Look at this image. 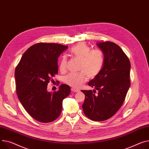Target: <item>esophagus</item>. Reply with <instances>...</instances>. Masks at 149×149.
I'll return each instance as SVG.
<instances>
[{"mask_svg": "<svg viewBox=\"0 0 149 149\" xmlns=\"http://www.w3.org/2000/svg\"><path fill=\"white\" fill-rule=\"evenodd\" d=\"M71 91L73 92H80V90L79 89H77V88H71Z\"/></svg>", "mask_w": 149, "mask_h": 149, "instance_id": "obj_1", "label": "esophagus"}]
</instances>
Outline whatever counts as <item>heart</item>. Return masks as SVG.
<instances>
[{"label":"heart","mask_w":149,"mask_h":149,"mask_svg":"<svg viewBox=\"0 0 149 149\" xmlns=\"http://www.w3.org/2000/svg\"><path fill=\"white\" fill-rule=\"evenodd\" d=\"M71 54L80 61L78 73H70L64 78L66 84L77 88L84 83L87 78H95L102 70L104 63V54L100 49H91L84 43H79L71 50ZM67 68V58L63 56L59 64V68L64 71Z\"/></svg>","instance_id":"b5f03b06"}]
</instances>
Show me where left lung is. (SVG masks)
I'll use <instances>...</instances> for the list:
<instances>
[{"label":"left lung","instance_id":"obj_1","mask_svg":"<svg viewBox=\"0 0 149 149\" xmlns=\"http://www.w3.org/2000/svg\"><path fill=\"white\" fill-rule=\"evenodd\" d=\"M97 45L104 53V63L100 73L88 83L95 89L81 91L85 95L82 107L91 120L104 121L113 117L125 100L131 85V63L116 44L106 41ZM96 90L98 93L95 94Z\"/></svg>","mask_w":149,"mask_h":149}]
</instances>
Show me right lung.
Segmentation results:
<instances>
[{
    "label": "right lung",
    "instance_id": "1",
    "mask_svg": "<svg viewBox=\"0 0 149 149\" xmlns=\"http://www.w3.org/2000/svg\"><path fill=\"white\" fill-rule=\"evenodd\" d=\"M67 48L54 43L36 44L25 52L15 68L18 100L28 114L39 122L57 119L63 100L70 94V87L64 84L57 92L47 90L52 77L58 73V57Z\"/></svg>",
    "mask_w": 149,
    "mask_h": 149
}]
</instances>
